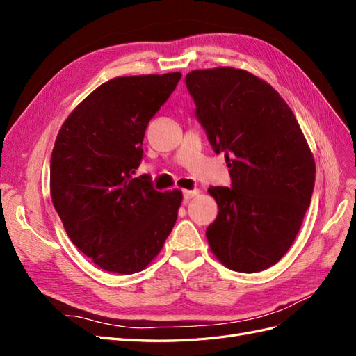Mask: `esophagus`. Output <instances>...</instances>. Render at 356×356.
Masks as SVG:
<instances>
[{
	"label": "esophagus",
	"mask_w": 356,
	"mask_h": 356,
	"mask_svg": "<svg viewBox=\"0 0 356 356\" xmlns=\"http://www.w3.org/2000/svg\"><path fill=\"white\" fill-rule=\"evenodd\" d=\"M199 195V190L195 188V190H184L182 191V196H184V200H190L191 197H195Z\"/></svg>",
	"instance_id": "1"
}]
</instances>
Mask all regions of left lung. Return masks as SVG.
Listing matches in <instances>:
<instances>
[{
    "label": "left lung",
    "instance_id": "8db88e82",
    "mask_svg": "<svg viewBox=\"0 0 356 356\" xmlns=\"http://www.w3.org/2000/svg\"><path fill=\"white\" fill-rule=\"evenodd\" d=\"M196 117L213 152L224 153L230 187H209L218 215L211 251L236 272L276 264L293 245L310 204L315 160L294 113L270 84L230 67L186 75Z\"/></svg>",
    "mask_w": 356,
    "mask_h": 356
}]
</instances>
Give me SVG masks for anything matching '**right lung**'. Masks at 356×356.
I'll return each instance as SVG.
<instances>
[{"label": "right lung", "mask_w": 356, "mask_h": 356, "mask_svg": "<svg viewBox=\"0 0 356 356\" xmlns=\"http://www.w3.org/2000/svg\"><path fill=\"white\" fill-rule=\"evenodd\" d=\"M179 80L181 72L113 79L59 129L50 159L53 207L71 242L102 270H144L174 229L182 193H160L134 174L145 129Z\"/></svg>", "instance_id": "add662e5"}]
</instances>
